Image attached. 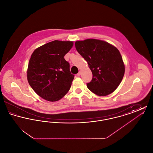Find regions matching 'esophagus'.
<instances>
[{"label": "esophagus", "mask_w": 153, "mask_h": 153, "mask_svg": "<svg viewBox=\"0 0 153 153\" xmlns=\"http://www.w3.org/2000/svg\"><path fill=\"white\" fill-rule=\"evenodd\" d=\"M81 71H79V72L77 74V76H80V75H81Z\"/></svg>", "instance_id": "esophagus-1"}]
</instances>
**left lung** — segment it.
Here are the masks:
<instances>
[{
    "instance_id": "1",
    "label": "left lung",
    "mask_w": 153,
    "mask_h": 153,
    "mask_svg": "<svg viewBox=\"0 0 153 153\" xmlns=\"http://www.w3.org/2000/svg\"><path fill=\"white\" fill-rule=\"evenodd\" d=\"M75 47L87 61L92 73V79L87 84L88 88L99 96L112 93L120 84L125 71L118 49L108 42L95 39L76 41Z\"/></svg>"
}]
</instances>
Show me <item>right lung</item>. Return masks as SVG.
Here are the masks:
<instances>
[{
	"label": "right lung",
	"instance_id": "1",
	"mask_svg": "<svg viewBox=\"0 0 153 153\" xmlns=\"http://www.w3.org/2000/svg\"><path fill=\"white\" fill-rule=\"evenodd\" d=\"M72 41H53L36 49L31 54L27 80L37 95L56 102L69 91L74 75L64 57L73 46Z\"/></svg>",
	"mask_w": 153,
	"mask_h": 153
}]
</instances>
